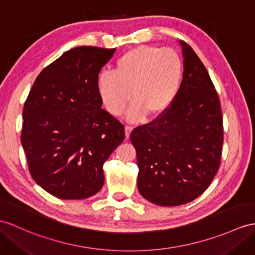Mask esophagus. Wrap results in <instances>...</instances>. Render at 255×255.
Returning a JSON list of instances; mask_svg holds the SVG:
<instances>
[{
  "mask_svg": "<svg viewBox=\"0 0 255 255\" xmlns=\"http://www.w3.org/2000/svg\"><path fill=\"white\" fill-rule=\"evenodd\" d=\"M132 131H133V128H132V127L127 126L126 128H124V133H126V137H127V138L129 137V134H131Z\"/></svg>",
  "mask_w": 255,
  "mask_h": 255,
  "instance_id": "obj_1",
  "label": "esophagus"
}]
</instances>
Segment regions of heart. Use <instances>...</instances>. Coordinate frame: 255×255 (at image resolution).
<instances>
[{
	"mask_svg": "<svg viewBox=\"0 0 255 255\" xmlns=\"http://www.w3.org/2000/svg\"><path fill=\"white\" fill-rule=\"evenodd\" d=\"M184 66L171 48L139 45L117 60L114 72H103L97 79V91L110 114L121 115L131 99L127 115L129 122H139L148 115L165 114L182 84Z\"/></svg>",
	"mask_w": 255,
	"mask_h": 255,
	"instance_id": "1",
	"label": "heart"
}]
</instances>
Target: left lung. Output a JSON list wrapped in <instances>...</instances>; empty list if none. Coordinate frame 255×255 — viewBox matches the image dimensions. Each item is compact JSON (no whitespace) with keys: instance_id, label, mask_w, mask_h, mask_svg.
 Segmentation results:
<instances>
[{"instance_id":"obj_1","label":"left lung","mask_w":255,"mask_h":255,"mask_svg":"<svg viewBox=\"0 0 255 255\" xmlns=\"http://www.w3.org/2000/svg\"><path fill=\"white\" fill-rule=\"evenodd\" d=\"M179 44L184 73L175 101L129 136L140 195L162 207L188 203L209 187L220 167L224 133L220 99L208 70L194 49Z\"/></svg>"}]
</instances>
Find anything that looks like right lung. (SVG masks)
I'll return each instance as SVG.
<instances>
[{
    "label": "right lung",
    "mask_w": 255,
    "mask_h": 255,
    "mask_svg": "<svg viewBox=\"0 0 255 255\" xmlns=\"http://www.w3.org/2000/svg\"><path fill=\"white\" fill-rule=\"evenodd\" d=\"M116 48L79 46L35 79L22 111L21 145L34 182L60 199L102 189L103 165L124 139V127L97 91L99 71Z\"/></svg>",
    "instance_id": "1"
}]
</instances>
